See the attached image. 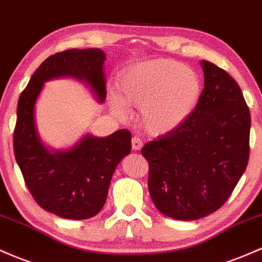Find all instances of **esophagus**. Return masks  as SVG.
Wrapping results in <instances>:
<instances>
[{
    "label": "esophagus",
    "mask_w": 262,
    "mask_h": 262,
    "mask_svg": "<svg viewBox=\"0 0 262 262\" xmlns=\"http://www.w3.org/2000/svg\"><path fill=\"white\" fill-rule=\"evenodd\" d=\"M132 148H133V150H140L143 148V142L139 137L132 138Z\"/></svg>",
    "instance_id": "obj_1"
}]
</instances>
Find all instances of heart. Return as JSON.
I'll return each instance as SVG.
<instances>
[{
    "label": "heart",
    "mask_w": 262,
    "mask_h": 262,
    "mask_svg": "<svg viewBox=\"0 0 262 262\" xmlns=\"http://www.w3.org/2000/svg\"><path fill=\"white\" fill-rule=\"evenodd\" d=\"M120 98L126 107L140 109V123L151 136L174 132L188 120L201 96L196 72L173 59L138 63L120 76ZM118 114L124 113L113 100Z\"/></svg>",
    "instance_id": "obj_1"
}]
</instances>
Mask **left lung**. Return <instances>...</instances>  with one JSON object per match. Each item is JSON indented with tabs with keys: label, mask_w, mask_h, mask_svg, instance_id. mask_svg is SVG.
<instances>
[{
	"label": "left lung",
	"mask_w": 262,
	"mask_h": 262,
	"mask_svg": "<svg viewBox=\"0 0 262 262\" xmlns=\"http://www.w3.org/2000/svg\"><path fill=\"white\" fill-rule=\"evenodd\" d=\"M204 89L183 125L143 146L148 189L160 212L195 220L220 209L245 171L251 117L231 76L201 61Z\"/></svg>",
	"instance_id": "1"
}]
</instances>
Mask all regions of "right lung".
<instances>
[{"instance_id":"add662e5","label":"right lung","mask_w":262,"mask_h":262,"mask_svg":"<svg viewBox=\"0 0 262 262\" xmlns=\"http://www.w3.org/2000/svg\"><path fill=\"white\" fill-rule=\"evenodd\" d=\"M104 61L98 48L52 54L31 77L17 104L13 150L26 185L42 209L64 219H89L104 206L112 175L130 153L132 134L120 129L105 138L85 136L70 150L51 153L37 134L34 103L43 82L62 76L84 80L104 102Z\"/></svg>"}]
</instances>
